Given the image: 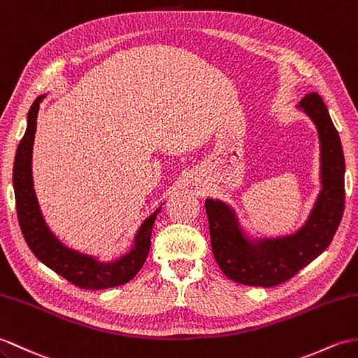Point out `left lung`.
<instances>
[{"mask_svg":"<svg viewBox=\"0 0 358 358\" xmlns=\"http://www.w3.org/2000/svg\"><path fill=\"white\" fill-rule=\"evenodd\" d=\"M297 108L314 122L320 140L322 190L310 218L294 235L248 239L235 212L220 199H206L210 244L222 273L243 285L274 287L292 279L334 238L345 210V157L328 108L317 93L306 94Z\"/></svg>","mask_w":358,"mask_h":358,"instance_id":"obj_1","label":"left lung"}]
</instances>
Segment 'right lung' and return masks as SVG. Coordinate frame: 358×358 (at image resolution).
I'll return each instance as SVG.
<instances>
[{"label":"right lung","instance_id":"right-lung-1","mask_svg":"<svg viewBox=\"0 0 358 358\" xmlns=\"http://www.w3.org/2000/svg\"><path fill=\"white\" fill-rule=\"evenodd\" d=\"M45 96H39L27 114V129L16 149L13 164V189L18 222L22 236L31 253L45 264L48 268L59 274L73 285L85 289H103L127 284L136 276L143 264L151 247L152 226L159 207L151 217L146 218L138 229L132 250L114 262H99L94 257L74 252L65 247L57 239L43 218L39 204L33 189L31 178V151L36 132V117L39 103Z\"/></svg>","mask_w":358,"mask_h":358}]
</instances>
